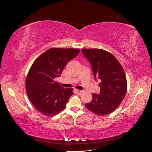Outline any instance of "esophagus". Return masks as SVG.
I'll return each mask as SVG.
<instances>
[{
    "label": "esophagus",
    "instance_id": "obj_1",
    "mask_svg": "<svg viewBox=\"0 0 152 152\" xmlns=\"http://www.w3.org/2000/svg\"><path fill=\"white\" fill-rule=\"evenodd\" d=\"M75 92L76 93L78 94H82V93H83V91H80V90H78V89H75Z\"/></svg>",
    "mask_w": 152,
    "mask_h": 152
}]
</instances>
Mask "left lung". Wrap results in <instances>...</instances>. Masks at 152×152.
<instances>
[{"instance_id": "left-lung-1", "label": "left lung", "mask_w": 152, "mask_h": 152, "mask_svg": "<svg viewBox=\"0 0 152 152\" xmlns=\"http://www.w3.org/2000/svg\"><path fill=\"white\" fill-rule=\"evenodd\" d=\"M82 54L92 66L94 80H100L99 94L93 93L86 108L98 115L111 113L127 92V80L121 65L113 55L103 49H82Z\"/></svg>"}]
</instances>
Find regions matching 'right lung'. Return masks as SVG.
Returning <instances> with one entry per match:
<instances>
[{
    "mask_svg": "<svg viewBox=\"0 0 152 152\" xmlns=\"http://www.w3.org/2000/svg\"><path fill=\"white\" fill-rule=\"evenodd\" d=\"M79 52L72 48H51L31 65L26 79V93L35 108L44 115H56L65 108L73 89H64L54 79L61 75L68 62Z\"/></svg>",
    "mask_w": 152,
    "mask_h": 152,
    "instance_id": "right-lung-1",
    "label": "right lung"
}]
</instances>
